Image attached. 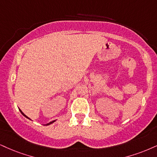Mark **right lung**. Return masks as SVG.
I'll list each match as a JSON object with an SVG mask.
<instances>
[{"label":"right lung","mask_w":157,"mask_h":157,"mask_svg":"<svg viewBox=\"0 0 157 157\" xmlns=\"http://www.w3.org/2000/svg\"><path fill=\"white\" fill-rule=\"evenodd\" d=\"M19 111H20V112H21V113H22V115H23V116H24V117H26V118H27V119H28L31 120V119H30V118H29V117H27V116H26V115H25V114L24 113H23V112H22V111H21V110H20V109H19ZM55 120H54V121H50V122H49V123H47V124H44V125H45V126H48V125L51 124H52V123H54V122H55Z\"/></svg>","instance_id":"right-lung-1"}]
</instances>
